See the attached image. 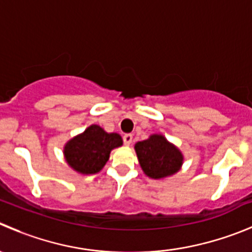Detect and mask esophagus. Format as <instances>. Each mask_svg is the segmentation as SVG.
<instances>
[{
    "mask_svg": "<svg viewBox=\"0 0 252 252\" xmlns=\"http://www.w3.org/2000/svg\"><path fill=\"white\" fill-rule=\"evenodd\" d=\"M123 141L126 146H129V145L131 144V141H133V135H131V134H126V135L123 136Z\"/></svg>",
    "mask_w": 252,
    "mask_h": 252,
    "instance_id": "34e87169",
    "label": "esophagus"
}]
</instances>
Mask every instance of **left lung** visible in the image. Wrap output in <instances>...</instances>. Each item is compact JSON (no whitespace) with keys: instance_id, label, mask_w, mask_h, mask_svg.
Returning <instances> with one entry per match:
<instances>
[{"instance_id":"1","label":"left lung","mask_w":252,"mask_h":252,"mask_svg":"<svg viewBox=\"0 0 252 252\" xmlns=\"http://www.w3.org/2000/svg\"><path fill=\"white\" fill-rule=\"evenodd\" d=\"M134 147L144 173L154 179L173 175L183 164V155L179 149L159 134L136 142Z\"/></svg>"}]
</instances>
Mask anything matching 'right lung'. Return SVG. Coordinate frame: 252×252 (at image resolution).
Returning a JSON list of instances; mask_svg holds the SVG:
<instances>
[{
	"label": "right lung",
	"mask_w": 252,
	"mask_h": 252,
	"mask_svg": "<svg viewBox=\"0 0 252 252\" xmlns=\"http://www.w3.org/2000/svg\"><path fill=\"white\" fill-rule=\"evenodd\" d=\"M122 145L123 140L119 134L107 133L100 126L93 124L84 133L70 139L63 154L67 163L78 173L95 174L103 168L112 150Z\"/></svg>",
	"instance_id": "1"
}]
</instances>
